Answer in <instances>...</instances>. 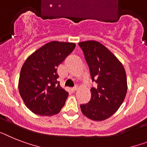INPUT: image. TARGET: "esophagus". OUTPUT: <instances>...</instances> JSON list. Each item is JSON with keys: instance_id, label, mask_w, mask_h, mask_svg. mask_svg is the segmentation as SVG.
I'll return each instance as SVG.
<instances>
[{"instance_id": "34e87169", "label": "esophagus", "mask_w": 147, "mask_h": 147, "mask_svg": "<svg viewBox=\"0 0 147 147\" xmlns=\"http://www.w3.org/2000/svg\"><path fill=\"white\" fill-rule=\"evenodd\" d=\"M77 90H78V87H77V86H76L75 88H71V91H72V92H76V91Z\"/></svg>"}]
</instances>
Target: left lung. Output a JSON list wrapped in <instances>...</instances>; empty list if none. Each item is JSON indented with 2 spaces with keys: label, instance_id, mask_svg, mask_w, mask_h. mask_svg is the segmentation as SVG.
<instances>
[{
  "label": "left lung",
  "instance_id": "1",
  "mask_svg": "<svg viewBox=\"0 0 147 147\" xmlns=\"http://www.w3.org/2000/svg\"><path fill=\"white\" fill-rule=\"evenodd\" d=\"M96 87L90 89L91 98L80 106L82 113L94 121L108 119L121 107L127 93L124 66L109 50L96 40L78 43Z\"/></svg>",
  "mask_w": 147,
  "mask_h": 147
}]
</instances>
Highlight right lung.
Listing matches in <instances>:
<instances>
[{
	"label": "right lung",
	"mask_w": 147,
	"mask_h": 147,
	"mask_svg": "<svg viewBox=\"0 0 147 147\" xmlns=\"http://www.w3.org/2000/svg\"><path fill=\"white\" fill-rule=\"evenodd\" d=\"M75 43L51 41L38 49L22 65L19 90L32 113L42 116L59 113L68 97L57 81V67L73 51Z\"/></svg>",
	"instance_id": "obj_1"
}]
</instances>
